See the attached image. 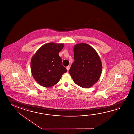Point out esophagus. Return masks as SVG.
<instances>
[{
  "label": "esophagus",
  "instance_id": "esophagus-1",
  "mask_svg": "<svg viewBox=\"0 0 134 134\" xmlns=\"http://www.w3.org/2000/svg\"><path fill=\"white\" fill-rule=\"evenodd\" d=\"M66 69H67V70H68V71H69V70H70V66H67L66 67Z\"/></svg>",
  "mask_w": 134,
  "mask_h": 134
}]
</instances>
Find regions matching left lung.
I'll return each instance as SVG.
<instances>
[{
    "instance_id": "left-lung-1",
    "label": "left lung",
    "mask_w": 134,
    "mask_h": 134,
    "mask_svg": "<svg viewBox=\"0 0 134 134\" xmlns=\"http://www.w3.org/2000/svg\"><path fill=\"white\" fill-rule=\"evenodd\" d=\"M74 61L69 73L77 85L90 88L98 81L102 65L99 55L89 45L81 43L74 47Z\"/></svg>"
}]
</instances>
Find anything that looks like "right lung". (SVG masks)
Masks as SVG:
<instances>
[{
	"label": "right lung",
	"instance_id": "add662e5",
	"mask_svg": "<svg viewBox=\"0 0 134 134\" xmlns=\"http://www.w3.org/2000/svg\"><path fill=\"white\" fill-rule=\"evenodd\" d=\"M64 44L53 42L40 48L31 59V72L34 79L45 87L54 86L59 81L62 75L67 70L62 64L59 55Z\"/></svg>",
	"mask_w": 134,
	"mask_h": 134
}]
</instances>
